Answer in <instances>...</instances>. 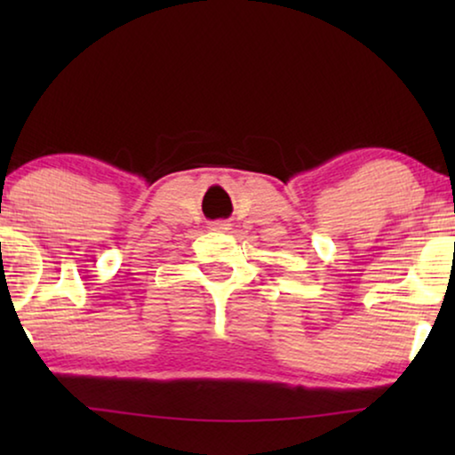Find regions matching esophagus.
Wrapping results in <instances>:
<instances>
[{
	"instance_id": "1",
	"label": "esophagus",
	"mask_w": 455,
	"mask_h": 455,
	"mask_svg": "<svg viewBox=\"0 0 455 455\" xmlns=\"http://www.w3.org/2000/svg\"><path fill=\"white\" fill-rule=\"evenodd\" d=\"M209 228L213 229V232H226V229H229V221H213L209 223Z\"/></svg>"
}]
</instances>
